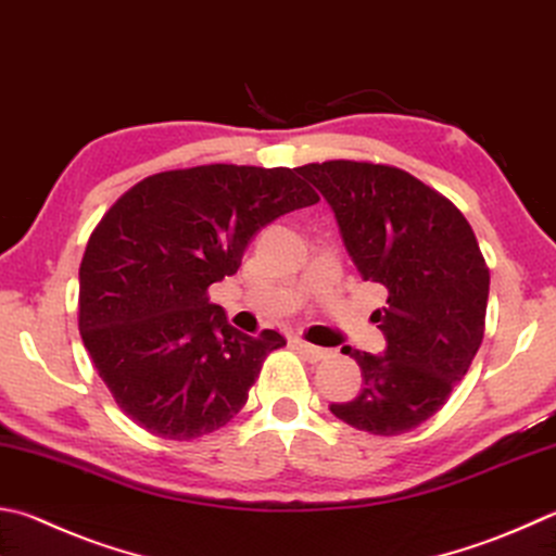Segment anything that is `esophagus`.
Masks as SVG:
<instances>
[{"label": "esophagus", "mask_w": 556, "mask_h": 556, "mask_svg": "<svg viewBox=\"0 0 556 556\" xmlns=\"http://www.w3.org/2000/svg\"><path fill=\"white\" fill-rule=\"evenodd\" d=\"M294 345H296V350H299L301 355H304L308 362H323V359L330 357L328 350L311 345V342H306V340H294Z\"/></svg>", "instance_id": "1"}]
</instances>
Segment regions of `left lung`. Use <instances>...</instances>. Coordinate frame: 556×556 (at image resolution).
Listing matches in <instances>:
<instances>
[{
	"label": "left lung",
	"instance_id": "1",
	"mask_svg": "<svg viewBox=\"0 0 556 556\" xmlns=\"http://www.w3.org/2000/svg\"><path fill=\"white\" fill-rule=\"evenodd\" d=\"M296 169L336 211L362 279L387 289V306L371 313L387 350L345 348L365 387L330 410L371 435H401L445 406L477 355L486 326V260L462 211L406 169L369 160Z\"/></svg>",
	"mask_w": 556,
	"mask_h": 556
}]
</instances>
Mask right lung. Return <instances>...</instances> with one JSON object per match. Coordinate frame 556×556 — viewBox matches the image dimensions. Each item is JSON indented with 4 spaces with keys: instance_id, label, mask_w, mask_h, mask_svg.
<instances>
[{
    "instance_id": "add662e5",
    "label": "right lung",
    "mask_w": 556,
    "mask_h": 556,
    "mask_svg": "<svg viewBox=\"0 0 556 556\" xmlns=\"http://www.w3.org/2000/svg\"><path fill=\"white\" fill-rule=\"evenodd\" d=\"M299 169L199 165L116 199L79 265V336L126 416L165 440L224 428L262 362L287 345L230 326L208 287L236 275L262 226L320 199Z\"/></svg>"
}]
</instances>
